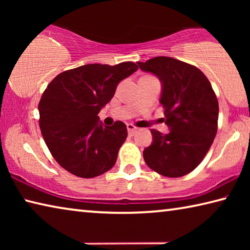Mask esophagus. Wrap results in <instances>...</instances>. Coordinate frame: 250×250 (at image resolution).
Wrapping results in <instances>:
<instances>
[{"mask_svg":"<svg viewBox=\"0 0 250 250\" xmlns=\"http://www.w3.org/2000/svg\"><path fill=\"white\" fill-rule=\"evenodd\" d=\"M126 129H128V132L130 133V134H133L134 132H135V131H137V126H135V125H133L132 124H128V125H126Z\"/></svg>","mask_w":250,"mask_h":250,"instance_id":"34e87169","label":"esophagus"}]
</instances>
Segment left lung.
I'll return each instance as SVG.
<instances>
[{"label": "left lung", "mask_w": 250, "mask_h": 250, "mask_svg": "<svg viewBox=\"0 0 250 250\" xmlns=\"http://www.w3.org/2000/svg\"><path fill=\"white\" fill-rule=\"evenodd\" d=\"M137 64L161 82L160 104L170 129L167 134L151 130L153 141L143 151V158L161 175L183 176L202 162L216 135V95L200 69L175 58L159 56Z\"/></svg>", "instance_id": "8db88e82"}]
</instances>
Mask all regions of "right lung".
Masks as SVG:
<instances>
[{"mask_svg":"<svg viewBox=\"0 0 250 250\" xmlns=\"http://www.w3.org/2000/svg\"><path fill=\"white\" fill-rule=\"evenodd\" d=\"M138 66L88 64L56 76L39 104L40 128L57 163L76 176L90 179L115 166L128 130L122 121L111 126L98 113L115 95L118 83Z\"/></svg>","mask_w":250,"mask_h":250,"instance_id":"add662e5","label":"right lung"}]
</instances>
